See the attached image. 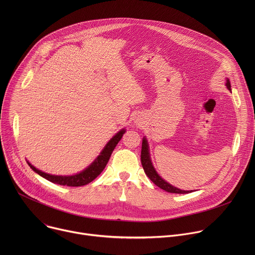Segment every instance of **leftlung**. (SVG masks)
Instances as JSON below:
<instances>
[{
	"label": "left lung",
	"instance_id": "8db88e82",
	"mask_svg": "<svg viewBox=\"0 0 255 255\" xmlns=\"http://www.w3.org/2000/svg\"><path fill=\"white\" fill-rule=\"evenodd\" d=\"M226 86L228 88V90H231V85L229 80H227ZM141 163L143 166V169L146 173V175L150 178V180L152 181L153 184H155L158 188L164 190L167 193H172V194H189L192 193L193 191H183V190H179L171 185H169L168 183L164 179H162L157 172L155 171L154 167L152 166L150 157H149V152H148V144H147V140L146 138H143L142 140V148H141Z\"/></svg>",
	"mask_w": 255,
	"mask_h": 255
}]
</instances>
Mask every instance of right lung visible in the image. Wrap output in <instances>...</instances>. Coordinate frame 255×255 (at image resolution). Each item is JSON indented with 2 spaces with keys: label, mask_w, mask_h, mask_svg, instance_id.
<instances>
[{
  "label": "right lung",
  "mask_w": 255,
  "mask_h": 255,
  "mask_svg": "<svg viewBox=\"0 0 255 255\" xmlns=\"http://www.w3.org/2000/svg\"><path fill=\"white\" fill-rule=\"evenodd\" d=\"M124 133H125L124 129L119 131L110 141L108 142V144L106 145L105 148L101 152V154L97 157V159L88 168H86L84 171H82L76 175H70V176L52 175V174H48V173H45V172L37 169L32 164H30L29 162H28V164L35 172H37L39 175H41L42 177L51 181V183H53V184H57L60 186H67V187L85 186V185L90 184L91 181H93L106 167L109 159H110V156H111L113 150L115 149L118 142L121 140Z\"/></svg>",
  "instance_id": "right-lung-1"
}]
</instances>
